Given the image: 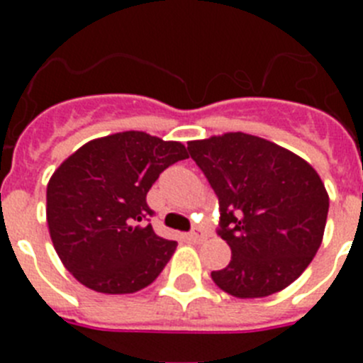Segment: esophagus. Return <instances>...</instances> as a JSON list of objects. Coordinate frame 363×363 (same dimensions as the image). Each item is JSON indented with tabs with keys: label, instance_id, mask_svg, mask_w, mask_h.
Segmentation results:
<instances>
[{
	"label": "esophagus",
	"instance_id": "34e87169",
	"mask_svg": "<svg viewBox=\"0 0 363 363\" xmlns=\"http://www.w3.org/2000/svg\"><path fill=\"white\" fill-rule=\"evenodd\" d=\"M189 240H191V242H194V243L203 242V240H205L203 229H201V227H196V229H192L191 233H189Z\"/></svg>",
	"mask_w": 363,
	"mask_h": 363
}]
</instances>
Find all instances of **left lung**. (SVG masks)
<instances>
[{"label":"left lung","mask_w":363,"mask_h":363,"mask_svg":"<svg viewBox=\"0 0 363 363\" xmlns=\"http://www.w3.org/2000/svg\"><path fill=\"white\" fill-rule=\"evenodd\" d=\"M220 203L218 234L230 247L214 284L236 298H264L293 284L322 243L329 196L318 172L264 138L229 133L189 142Z\"/></svg>","instance_id":"8db88e82"}]
</instances>
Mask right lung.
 Masks as SVG:
<instances>
[{
  "label": "right lung",
  "mask_w": 363,
  "mask_h": 363,
  "mask_svg": "<svg viewBox=\"0 0 363 363\" xmlns=\"http://www.w3.org/2000/svg\"><path fill=\"white\" fill-rule=\"evenodd\" d=\"M189 158L178 142L138 130L92 140L47 185V223L70 274L98 293H136L158 278L176 242L149 221L147 192L167 167Z\"/></svg>",
  "instance_id": "obj_1"
}]
</instances>
